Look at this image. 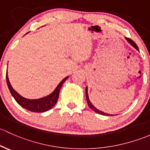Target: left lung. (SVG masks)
<instances>
[{
	"label": "left lung",
	"mask_w": 150,
	"mask_h": 150,
	"mask_svg": "<svg viewBox=\"0 0 150 150\" xmlns=\"http://www.w3.org/2000/svg\"><path fill=\"white\" fill-rule=\"evenodd\" d=\"M126 40H127L128 42H129V44H130L133 47H134V48H135L136 50H138V51H139V50L138 46L137 45V44H136V43L134 42V41L132 40H131V39H129V38H126ZM85 91H86V101H87V104H88V105H89V107L90 108L92 109V110H94L95 112H97V113L101 114V115H108V116H112V115H112V114L106 113V112H103V111H100V110L97 109L96 108H95V106H94L92 104V103H91V102H90V100H89V95H88V88H87V86H86V87Z\"/></svg>",
	"instance_id": "left-lung-1"
}]
</instances>
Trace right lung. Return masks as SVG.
<instances>
[{
    "mask_svg": "<svg viewBox=\"0 0 150 150\" xmlns=\"http://www.w3.org/2000/svg\"><path fill=\"white\" fill-rule=\"evenodd\" d=\"M69 77V76L65 77L64 79L58 84V86L55 87L53 92L48 95L47 96L43 97V98L39 99H27L21 96L12 87L10 81H9L8 76V72H6V82H7L8 87L9 91L13 98L15 99L17 103L19 105L24 108L27 109V110L32 111L34 112H44L49 110L54 107L58 101V96H59V92L61 90V88L63 84L66 81Z\"/></svg>",
    "mask_w": 150,
    "mask_h": 150,
    "instance_id": "right-lung-1",
    "label": "right lung"
}]
</instances>
